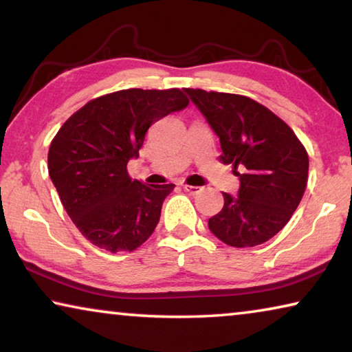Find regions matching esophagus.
<instances>
[{
	"label": "esophagus",
	"mask_w": 352,
	"mask_h": 352,
	"mask_svg": "<svg viewBox=\"0 0 352 352\" xmlns=\"http://www.w3.org/2000/svg\"><path fill=\"white\" fill-rule=\"evenodd\" d=\"M182 186H183V189L186 190V192L190 194V195L199 194L200 190H201V188H199V186H190V184H182Z\"/></svg>",
	"instance_id": "esophagus-1"
}]
</instances>
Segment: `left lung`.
<instances>
[{
    "label": "left lung",
    "mask_w": 352,
    "mask_h": 352,
    "mask_svg": "<svg viewBox=\"0 0 352 352\" xmlns=\"http://www.w3.org/2000/svg\"><path fill=\"white\" fill-rule=\"evenodd\" d=\"M184 91L219 136V160L233 164L241 180L234 197L223 192L222 211L208 226L230 247L261 245L284 228L300 205L309 172L306 148L281 118L253 99L200 88Z\"/></svg>",
    "instance_id": "left-lung-1"
}]
</instances>
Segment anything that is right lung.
<instances>
[{
    "instance_id": "1",
    "label": "right lung",
    "mask_w": 352,
    "mask_h": 352,
    "mask_svg": "<svg viewBox=\"0 0 352 352\" xmlns=\"http://www.w3.org/2000/svg\"><path fill=\"white\" fill-rule=\"evenodd\" d=\"M189 104L182 90L130 88L90 100L51 141L47 170L77 230L110 253L133 252L160 220L175 184H144L127 172L148 127Z\"/></svg>"
}]
</instances>
